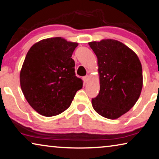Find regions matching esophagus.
<instances>
[{"label": "esophagus", "mask_w": 159, "mask_h": 159, "mask_svg": "<svg viewBox=\"0 0 159 159\" xmlns=\"http://www.w3.org/2000/svg\"><path fill=\"white\" fill-rule=\"evenodd\" d=\"M89 75H85V76H84V82L85 83V84H86V83L89 81Z\"/></svg>", "instance_id": "1"}]
</instances>
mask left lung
I'll list each match as a JSON object with an SVG mask.
<instances>
[{
  "mask_svg": "<svg viewBox=\"0 0 159 159\" xmlns=\"http://www.w3.org/2000/svg\"><path fill=\"white\" fill-rule=\"evenodd\" d=\"M89 44L98 58L100 92L92 99L95 111L110 120L125 114L139 99L143 86L142 67L136 53L117 40Z\"/></svg>",
  "mask_w": 159,
  "mask_h": 159,
  "instance_id": "8db88e82",
  "label": "left lung"
}]
</instances>
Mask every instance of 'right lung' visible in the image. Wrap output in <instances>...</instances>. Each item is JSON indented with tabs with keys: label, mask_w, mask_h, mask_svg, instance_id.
<instances>
[{
	"label": "right lung",
	"mask_w": 159,
	"mask_h": 159,
	"mask_svg": "<svg viewBox=\"0 0 159 159\" xmlns=\"http://www.w3.org/2000/svg\"><path fill=\"white\" fill-rule=\"evenodd\" d=\"M77 42L62 37L42 39L29 49L20 74L22 91L35 111L45 117L69 107L83 80L75 76L72 59Z\"/></svg>",
	"instance_id": "1"
}]
</instances>
